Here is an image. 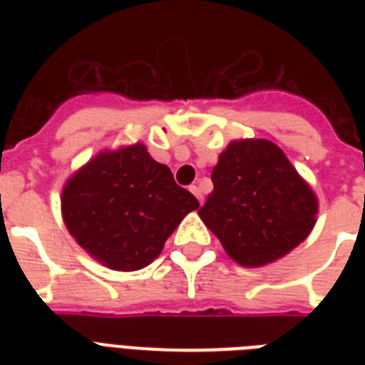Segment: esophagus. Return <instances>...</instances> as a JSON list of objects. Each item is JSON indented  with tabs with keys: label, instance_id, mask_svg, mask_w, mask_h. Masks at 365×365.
Listing matches in <instances>:
<instances>
[{
	"label": "esophagus",
	"instance_id": "34e87169",
	"mask_svg": "<svg viewBox=\"0 0 365 365\" xmlns=\"http://www.w3.org/2000/svg\"><path fill=\"white\" fill-rule=\"evenodd\" d=\"M189 191H191V193H193L195 197H197V199H199L200 205H202V202H205V195H202V191H200L199 185H191V187H189Z\"/></svg>",
	"mask_w": 365,
	"mask_h": 365
}]
</instances>
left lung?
Listing matches in <instances>:
<instances>
[{
  "label": "left lung",
  "instance_id": "1",
  "mask_svg": "<svg viewBox=\"0 0 365 365\" xmlns=\"http://www.w3.org/2000/svg\"><path fill=\"white\" fill-rule=\"evenodd\" d=\"M214 191L199 210L223 250L242 267H265L311 235L318 199L277 143L233 140L212 170Z\"/></svg>",
  "mask_w": 365,
  "mask_h": 365
}]
</instances>
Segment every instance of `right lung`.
Listing matches in <instances>:
<instances>
[{
	"label": "right lung",
	"instance_id": "1",
	"mask_svg": "<svg viewBox=\"0 0 365 365\" xmlns=\"http://www.w3.org/2000/svg\"><path fill=\"white\" fill-rule=\"evenodd\" d=\"M62 220L91 257L113 271H140L199 200L142 142L104 149L68 178Z\"/></svg>",
	"mask_w": 365,
	"mask_h": 365
}]
</instances>
